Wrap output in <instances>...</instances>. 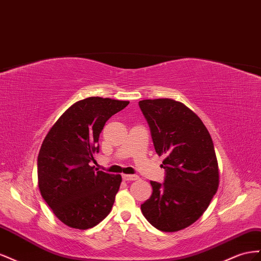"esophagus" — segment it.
Returning a JSON list of instances; mask_svg holds the SVG:
<instances>
[{"label":"esophagus","instance_id":"obj_1","mask_svg":"<svg viewBox=\"0 0 261 261\" xmlns=\"http://www.w3.org/2000/svg\"><path fill=\"white\" fill-rule=\"evenodd\" d=\"M122 179L124 181H135V180H138L139 179V176L137 175H125L123 174L122 175Z\"/></svg>","mask_w":261,"mask_h":261}]
</instances>
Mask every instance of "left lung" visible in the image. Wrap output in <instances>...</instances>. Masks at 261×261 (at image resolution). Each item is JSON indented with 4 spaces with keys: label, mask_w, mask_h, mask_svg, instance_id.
Segmentation results:
<instances>
[{
    "label": "left lung",
    "mask_w": 261,
    "mask_h": 261,
    "mask_svg": "<svg viewBox=\"0 0 261 261\" xmlns=\"http://www.w3.org/2000/svg\"><path fill=\"white\" fill-rule=\"evenodd\" d=\"M139 106L151 130L155 151L165 155L163 184L151 181L153 192L141 204L145 219L163 232L193 224L219 188V165L213 141L201 119L182 102L144 99Z\"/></svg>",
    "instance_id": "obj_1"
}]
</instances>
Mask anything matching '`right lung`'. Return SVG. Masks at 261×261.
I'll return each instance as SVG.
<instances>
[{
  "label": "right lung",
  "instance_id": "1",
  "mask_svg": "<svg viewBox=\"0 0 261 261\" xmlns=\"http://www.w3.org/2000/svg\"><path fill=\"white\" fill-rule=\"evenodd\" d=\"M129 101L88 97L66 109L44 138L38 155V186L43 200L65 225L87 229L113 209L120 175L89 166L99 151L108 119Z\"/></svg>",
  "mask_w": 261,
  "mask_h": 261
}]
</instances>
